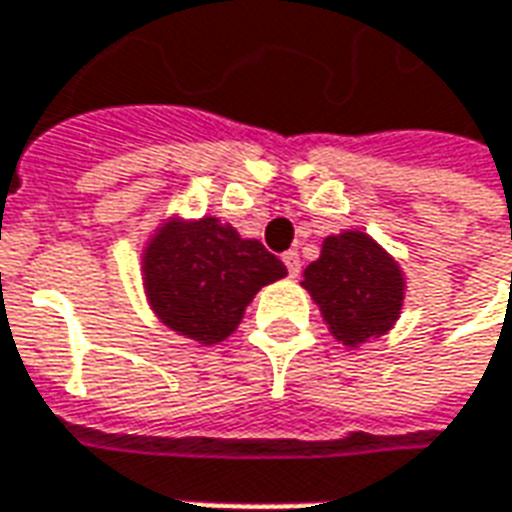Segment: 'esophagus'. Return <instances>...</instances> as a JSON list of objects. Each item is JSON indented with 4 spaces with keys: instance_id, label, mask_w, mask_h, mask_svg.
<instances>
[{
    "instance_id": "esophagus-1",
    "label": "esophagus",
    "mask_w": 512,
    "mask_h": 512,
    "mask_svg": "<svg viewBox=\"0 0 512 512\" xmlns=\"http://www.w3.org/2000/svg\"><path fill=\"white\" fill-rule=\"evenodd\" d=\"M282 263H285V266H288V274L293 279L299 277V271H301V257H299V252H285V255H282Z\"/></svg>"
}]
</instances>
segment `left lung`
<instances>
[{"instance_id":"1","label":"left lung","mask_w":512,"mask_h":512,"mask_svg":"<svg viewBox=\"0 0 512 512\" xmlns=\"http://www.w3.org/2000/svg\"><path fill=\"white\" fill-rule=\"evenodd\" d=\"M301 288L318 304L334 340L348 348L376 340L400 318L406 277L395 257L362 230L323 238Z\"/></svg>"}]
</instances>
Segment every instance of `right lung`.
I'll use <instances>...</instances> for the list:
<instances>
[{"label":"right lung","mask_w":512,"mask_h":512,"mask_svg":"<svg viewBox=\"0 0 512 512\" xmlns=\"http://www.w3.org/2000/svg\"><path fill=\"white\" fill-rule=\"evenodd\" d=\"M288 274L255 238L216 216H167L142 249V285L167 329L216 345L238 329L257 290Z\"/></svg>","instance_id":"1"}]
</instances>
